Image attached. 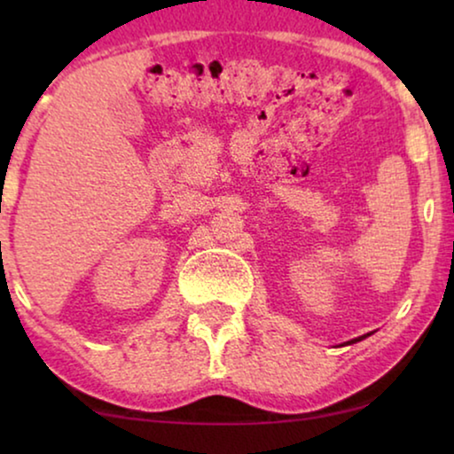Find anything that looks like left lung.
I'll use <instances>...</instances> for the list:
<instances>
[{"label": "left lung", "mask_w": 454, "mask_h": 454, "mask_svg": "<svg viewBox=\"0 0 454 454\" xmlns=\"http://www.w3.org/2000/svg\"><path fill=\"white\" fill-rule=\"evenodd\" d=\"M370 334H372V333H368V334H364V337H357V339H353V340H347V343H349V345H351V343H357V340H364L365 337H370Z\"/></svg>", "instance_id": "8db88e82"}]
</instances>
